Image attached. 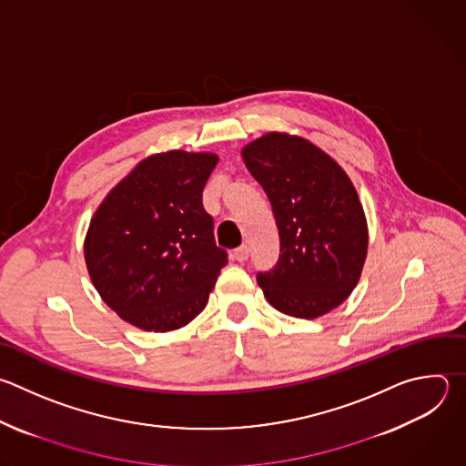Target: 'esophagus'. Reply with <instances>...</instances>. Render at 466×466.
Returning a JSON list of instances; mask_svg holds the SVG:
<instances>
[{"label":"esophagus","mask_w":466,"mask_h":466,"mask_svg":"<svg viewBox=\"0 0 466 466\" xmlns=\"http://www.w3.org/2000/svg\"><path fill=\"white\" fill-rule=\"evenodd\" d=\"M234 259H236V261H239V263L247 261V259H248V247H247V245H243V247L236 248V250H234Z\"/></svg>","instance_id":"1"}]
</instances>
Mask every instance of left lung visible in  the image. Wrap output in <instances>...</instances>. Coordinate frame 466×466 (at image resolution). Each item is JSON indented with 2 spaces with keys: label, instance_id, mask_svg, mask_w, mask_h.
Listing matches in <instances>:
<instances>
[{
  "label": "left lung",
  "instance_id": "8db88e82",
  "mask_svg": "<svg viewBox=\"0 0 466 466\" xmlns=\"http://www.w3.org/2000/svg\"><path fill=\"white\" fill-rule=\"evenodd\" d=\"M279 234V259L258 274L279 313L313 320L344 303L368 256V221L342 167L311 140L270 131L241 147Z\"/></svg>",
  "mask_w": 466,
  "mask_h": 466
}]
</instances>
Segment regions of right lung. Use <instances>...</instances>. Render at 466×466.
Wrapping results in <instances>:
<instances>
[{
    "instance_id": "1",
    "label": "right lung",
    "mask_w": 466,
    "mask_h": 466,
    "mask_svg": "<svg viewBox=\"0 0 466 466\" xmlns=\"http://www.w3.org/2000/svg\"><path fill=\"white\" fill-rule=\"evenodd\" d=\"M218 161L212 151L147 155L95 210L84 239L86 267L100 298L124 322L168 333L207 307L227 265L203 208Z\"/></svg>"
}]
</instances>
